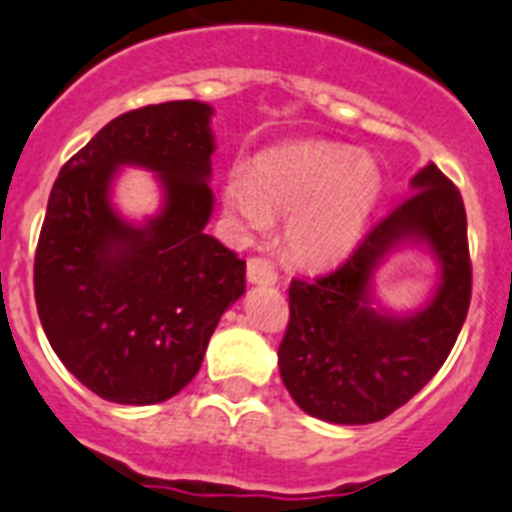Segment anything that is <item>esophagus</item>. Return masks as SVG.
Masks as SVG:
<instances>
[{
	"instance_id": "esophagus-1",
	"label": "esophagus",
	"mask_w": 512,
	"mask_h": 512,
	"mask_svg": "<svg viewBox=\"0 0 512 512\" xmlns=\"http://www.w3.org/2000/svg\"><path fill=\"white\" fill-rule=\"evenodd\" d=\"M247 281L252 286H273L278 281V273L276 268L263 260V257H252L247 263Z\"/></svg>"
}]
</instances>
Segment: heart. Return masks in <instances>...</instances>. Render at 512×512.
Returning <instances> with one entry per match:
<instances>
[{
  "label": "heart",
  "instance_id": "heart-1",
  "mask_svg": "<svg viewBox=\"0 0 512 512\" xmlns=\"http://www.w3.org/2000/svg\"><path fill=\"white\" fill-rule=\"evenodd\" d=\"M382 192V174L369 156L338 143L273 148L223 179V205L249 231H265L289 216L283 242L291 260L322 268L341 260L362 236Z\"/></svg>",
  "mask_w": 512,
  "mask_h": 512
}]
</instances>
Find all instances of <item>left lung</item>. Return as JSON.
Segmentation results:
<instances>
[{
  "label": "left lung",
  "mask_w": 512,
  "mask_h": 512,
  "mask_svg": "<svg viewBox=\"0 0 512 512\" xmlns=\"http://www.w3.org/2000/svg\"><path fill=\"white\" fill-rule=\"evenodd\" d=\"M406 246L438 263L422 308L393 313L374 276ZM471 302L466 208L448 176L427 163L411 195L377 221L330 276L291 281V320L278 349L281 380L296 406L330 424H372L411 401L448 359Z\"/></svg>",
  "instance_id": "obj_1"
}]
</instances>
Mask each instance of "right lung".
Masks as SVG:
<instances>
[{
    "mask_svg": "<svg viewBox=\"0 0 512 512\" xmlns=\"http://www.w3.org/2000/svg\"><path fill=\"white\" fill-rule=\"evenodd\" d=\"M210 119L203 101L127 111L51 187L33 268L38 317L64 367L103 401H169L244 294V260L205 234L216 203ZM124 165L156 173L162 187V208L143 222L110 200Z\"/></svg>",
    "mask_w": 512,
    "mask_h": 512,
    "instance_id": "add662e5",
    "label": "right lung"
}]
</instances>
